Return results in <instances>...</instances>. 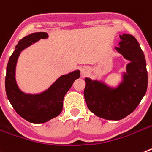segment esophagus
<instances>
[{"label": "esophagus", "instance_id": "obj_1", "mask_svg": "<svg viewBox=\"0 0 152 152\" xmlns=\"http://www.w3.org/2000/svg\"><path fill=\"white\" fill-rule=\"evenodd\" d=\"M88 72H89V70H88V69L86 68V67H83V68L81 69V76H82L83 77H85V76L88 74Z\"/></svg>", "mask_w": 152, "mask_h": 152}]
</instances>
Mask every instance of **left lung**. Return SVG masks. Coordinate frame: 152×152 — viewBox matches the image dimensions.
Wrapping results in <instances>:
<instances>
[{
    "label": "left lung",
    "instance_id": "obj_1",
    "mask_svg": "<svg viewBox=\"0 0 152 152\" xmlns=\"http://www.w3.org/2000/svg\"><path fill=\"white\" fill-rule=\"evenodd\" d=\"M120 39L116 50L129 62L118 86L113 87L102 80L85 78L84 97L87 107L97 117L110 121H119L132 113L148 87L146 61L138 42L126 33L120 35Z\"/></svg>",
    "mask_w": 152,
    "mask_h": 152
}]
</instances>
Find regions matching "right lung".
<instances>
[{"label": "right lung", "instance_id": "right-lung-1", "mask_svg": "<svg viewBox=\"0 0 152 152\" xmlns=\"http://www.w3.org/2000/svg\"><path fill=\"white\" fill-rule=\"evenodd\" d=\"M48 37L46 32H35L24 37L15 46L6 70L5 90L9 101L19 115L34 124L45 123L59 115L65 95L74 81L80 77V70L76 69L58 77L47 90L39 94H26L20 90L15 79L19 56L24 49Z\"/></svg>", "mask_w": 152, "mask_h": 152}]
</instances>
